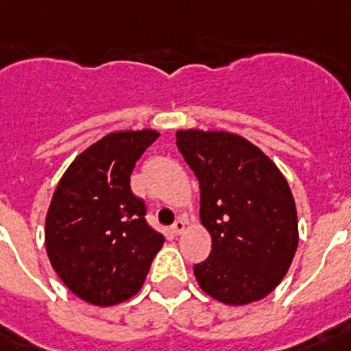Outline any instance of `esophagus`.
<instances>
[{
	"mask_svg": "<svg viewBox=\"0 0 351 351\" xmlns=\"http://www.w3.org/2000/svg\"><path fill=\"white\" fill-rule=\"evenodd\" d=\"M184 227H186V223H184V219H178V221H176V223L172 225V232L176 236L181 234V232H183V230H184Z\"/></svg>",
	"mask_w": 351,
	"mask_h": 351,
	"instance_id": "esophagus-1",
	"label": "esophagus"
}]
</instances>
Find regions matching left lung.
<instances>
[{
	"label": "left lung",
	"mask_w": 351,
	"mask_h": 351,
	"mask_svg": "<svg viewBox=\"0 0 351 351\" xmlns=\"http://www.w3.org/2000/svg\"><path fill=\"white\" fill-rule=\"evenodd\" d=\"M176 143L199 181L201 223L213 251L194 265L206 295L243 306L267 297L298 245L297 206L276 165L229 132L179 130Z\"/></svg>",
	"instance_id": "8db88e82"
}]
</instances>
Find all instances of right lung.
I'll return each instance as SVG.
<instances>
[{
	"label": "right lung",
	"instance_id": "1",
	"mask_svg": "<svg viewBox=\"0 0 351 351\" xmlns=\"http://www.w3.org/2000/svg\"><path fill=\"white\" fill-rule=\"evenodd\" d=\"M156 130L113 132L69 165L45 218L49 262L78 298L115 306L143 287L165 236L146 223L145 201L130 189L135 162Z\"/></svg>",
	"mask_w": 351,
	"mask_h": 351
}]
</instances>
